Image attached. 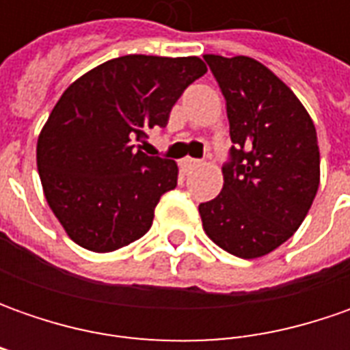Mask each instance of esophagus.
<instances>
[{"instance_id": "esophagus-1", "label": "esophagus", "mask_w": 350, "mask_h": 350, "mask_svg": "<svg viewBox=\"0 0 350 350\" xmlns=\"http://www.w3.org/2000/svg\"><path fill=\"white\" fill-rule=\"evenodd\" d=\"M198 163H200V161H198V159H193V157H185V159L181 161L183 169H187V171H189V169L196 167Z\"/></svg>"}]
</instances>
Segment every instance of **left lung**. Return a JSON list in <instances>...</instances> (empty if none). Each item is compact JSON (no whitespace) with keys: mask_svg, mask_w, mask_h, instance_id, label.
<instances>
[{"mask_svg":"<svg viewBox=\"0 0 350 350\" xmlns=\"http://www.w3.org/2000/svg\"><path fill=\"white\" fill-rule=\"evenodd\" d=\"M230 120L222 193L198 206L224 251L255 259L300 228L319 187L316 126L298 97L253 58L206 54Z\"/></svg>","mask_w":350,"mask_h":350,"instance_id":"obj_1","label":"left lung"}]
</instances>
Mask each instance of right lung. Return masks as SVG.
I'll return each instance as SVG.
<instances>
[{
    "label": "right lung",
    "instance_id": "right-lung-1",
    "mask_svg": "<svg viewBox=\"0 0 350 350\" xmlns=\"http://www.w3.org/2000/svg\"><path fill=\"white\" fill-rule=\"evenodd\" d=\"M204 74L196 56L130 54L64 91L38 136L36 165L50 208L77 245L109 253L152 228L179 169L144 154L142 144L150 128H165L183 91Z\"/></svg>",
    "mask_w": 350,
    "mask_h": 350
}]
</instances>
